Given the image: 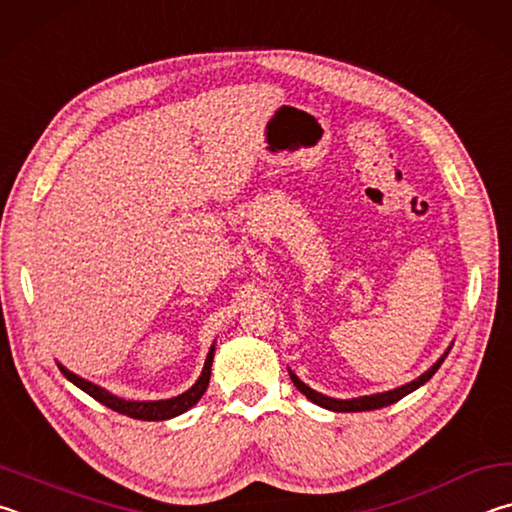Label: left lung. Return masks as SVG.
<instances>
[{"mask_svg":"<svg viewBox=\"0 0 512 512\" xmlns=\"http://www.w3.org/2000/svg\"><path fill=\"white\" fill-rule=\"evenodd\" d=\"M450 353V351H447ZM447 353L441 357V360H438L432 369H429L427 373H423L420 375L418 380H414V382H409V384H405V387H398V389H393V391H384V393H375V396H364V398H353V400H335V398H328V396H321V393H317V391H312L310 387H306V384H303L297 375H294L292 371H290V378H292V382H294V387H297L303 396H306L310 402H315V405H319V407H324V409H333V411H371V409H380V407H389V405H393V402H398L400 398H405L407 393H411V391H416L418 387H423V384L432 378V375L438 371V366H441L443 362H445V357H447Z\"/></svg>","mask_w":512,"mask_h":512,"instance_id":"1","label":"left lung"}]
</instances>
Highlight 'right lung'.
I'll list each match as a JSON object with an SVG mask.
<instances>
[{
	"label": "right lung",
	"mask_w": 512,
	"mask_h": 512,
	"mask_svg": "<svg viewBox=\"0 0 512 512\" xmlns=\"http://www.w3.org/2000/svg\"><path fill=\"white\" fill-rule=\"evenodd\" d=\"M213 353H215V346H211L209 355H206V362H204L200 380H197L186 393H182V396L170 398V400H152V402L123 400V398L112 396V393H107L101 387H96V384H92V382L78 378V375L67 371L65 366H60V371L65 373V378L69 382H74L78 389H83L87 396H92L94 400L101 402V405L110 407L112 411H119V414H123V416H130V418H137V420H168V418H175L179 414H184L186 409H191L195 402L204 396V391H206V387H209V380H211Z\"/></svg>",
	"instance_id": "obj_1"
}]
</instances>
